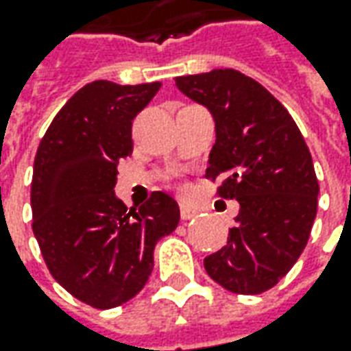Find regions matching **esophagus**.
I'll list each match as a JSON object with an SVG mask.
<instances>
[{
	"label": "esophagus",
	"instance_id": "34e87169",
	"mask_svg": "<svg viewBox=\"0 0 351 351\" xmlns=\"http://www.w3.org/2000/svg\"><path fill=\"white\" fill-rule=\"evenodd\" d=\"M198 215V210L196 208H192V206H188V204H180V217L182 219H192V217H196Z\"/></svg>",
	"mask_w": 351,
	"mask_h": 351
}]
</instances>
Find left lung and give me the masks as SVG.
Wrapping results in <instances>:
<instances>
[{
	"mask_svg": "<svg viewBox=\"0 0 351 351\" xmlns=\"http://www.w3.org/2000/svg\"><path fill=\"white\" fill-rule=\"evenodd\" d=\"M188 99L215 122L208 178L221 198L239 202L227 245L204 258L213 282L243 295L278 284L307 247L317 217L319 180L307 143L272 93L237 69L176 77Z\"/></svg>",
	"mask_w": 351,
	"mask_h": 351,
	"instance_id": "left-lung-1",
	"label": "left lung"
}]
</instances>
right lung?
<instances>
[{
    "mask_svg": "<svg viewBox=\"0 0 351 351\" xmlns=\"http://www.w3.org/2000/svg\"><path fill=\"white\" fill-rule=\"evenodd\" d=\"M161 83L93 81L56 114L34 157L32 231L54 280L95 308L138 295L153 250L180 219L178 204L153 192L139 210L116 198L118 159L134 149L132 120Z\"/></svg>",
    "mask_w": 351,
    "mask_h": 351,
    "instance_id": "obj_1",
    "label": "right lung"
}]
</instances>
